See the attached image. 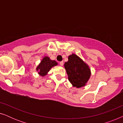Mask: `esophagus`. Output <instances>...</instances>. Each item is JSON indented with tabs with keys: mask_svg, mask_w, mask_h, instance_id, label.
Here are the masks:
<instances>
[{
	"mask_svg": "<svg viewBox=\"0 0 123 123\" xmlns=\"http://www.w3.org/2000/svg\"><path fill=\"white\" fill-rule=\"evenodd\" d=\"M59 64H60V65H61V66H63V64H64V62H63V61L60 62H59Z\"/></svg>",
	"mask_w": 123,
	"mask_h": 123,
	"instance_id": "1",
	"label": "esophagus"
}]
</instances>
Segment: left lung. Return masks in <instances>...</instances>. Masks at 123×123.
I'll use <instances>...</instances> for the list:
<instances>
[{
	"instance_id": "left-lung-1",
	"label": "left lung",
	"mask_w": 123,
	"mask_h": 123,
	"mask_svg": "<svg viewBox=\"0 0 123 123\" xmlns=\"http://www.w3.org/2000/svg\"><path fill=\"white\" fill-rule=\"evenodd\" d=\"M64 67L68 75V80L73 87H83L88 81L91 75L88 65L77 55L72 54L68 56V61L65 62Z\"/></svg>"
}]
</instances>
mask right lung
<instances>
[{"label": "right lung", "instance_id": "add662e5", "mask_svg": "<svg viewBox=\"0 0 123 123\" xmlns=\"http://www.w3.org/2000/svg\"><path fill=\"white\" fill-rule=\"evenodd\" d=\"M58 64L55 60H51L49 57H45L41 62L40 65L37 67V70H38V74L42 76H44L49 71L52 67Z\"/></svg>", "mask_w": 123, "mask_h": 123}]
</instances>
